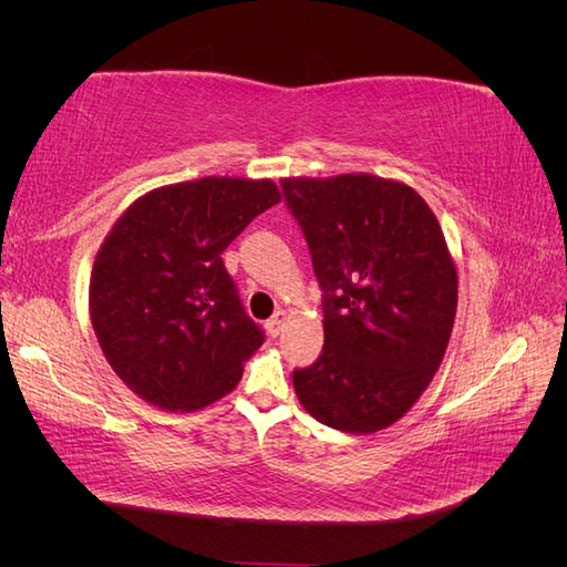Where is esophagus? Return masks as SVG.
Returning <instances> with one entry per match:
<instances>
[{"label":"esophagus","instance_id":"obj_1","mask_svg":"<svg viewBox=\"0 0 567 567\" xmlns=\"http://www.w3.org/2000/svg\"><path fill=\"white\" fill-rule=\"evenodd\" d=\"M284 323H286V312L279 310L277 315H274V317L267 321V331H269L271 336H279L281 329H284Z\"/></svg>","mask_w":567,"mask_h":567}]
</instances>
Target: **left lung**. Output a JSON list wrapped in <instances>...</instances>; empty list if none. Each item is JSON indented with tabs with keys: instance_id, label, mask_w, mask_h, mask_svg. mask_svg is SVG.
<instances>
[{
	"instance_id": "1",
	"label": "left lung",
	"mask_w": 567,
	"mask_h": 567,
	"mask_svg": "<svg viewBox=\"0 0 567 567\" xmlns=\"http://www.w3.org/2000/svg\"><path fill=\"white\" fill-rule=\"evenodd\" d=\"M321 288L323 350L293 371L300 404L342 433L402 419L433 381L456 315V267L414 188L373 175L281 179Z\"/></svg>"
}]
</instances>
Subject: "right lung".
<instances>
[{
	"label": "right lung",
	"mask_w": 567,
	"mask_h": 567,
	"mask_svg": "<svg viewBox=\"0 0 567 567\" xmlns=\"http://www.w3.org/2000/svg\"><path fill=\"white\" fill-rule=\"evenodd\" d=\"M281 200L269 179L203 177L153 188L99 248L90 315L109 364L165 411L225 398L265 331L244 310L221 252Z\"/></svg>",
	"instance_id": "obj_1"
}]
</instances>
